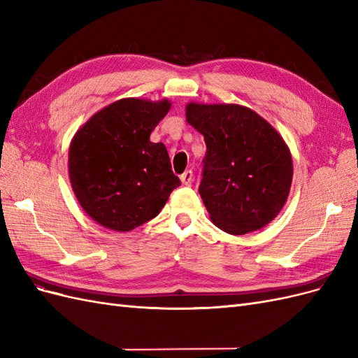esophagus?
Segmentation results:
<instances>
[{"mask_svg":"<svg viewBox=\"0 0 358 358\" xmlns=\"http://www.w3.org/2000/svg\"><path fill=\"white\" fill-rule=\"evenodd\" d=\"M180 180H182L183 185L189 187L191 183L194 182V173L191 170H187L185 173H183V175H180Z\"/></svg>","mask_w":358,"mask_h":358,"instance_id":"obj_1","label":"esophagus"}]
</instances>
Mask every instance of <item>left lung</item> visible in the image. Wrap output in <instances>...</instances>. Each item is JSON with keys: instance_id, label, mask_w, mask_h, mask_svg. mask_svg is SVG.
<instances>
[{"instance_id": "1", "label": "left lung", "mask_w": 358, "mask_h": 358, "mask_svg": "<svg viewBox=\"0 0 358 358\" xmlns=\"http://www.w3.org/2000/svg\"><path fill=\"white\" fill-rule=\"evenodd\" d=\"M204 136L199 187L210 221L229 234L263 229L282 210L292 182L291 152L264 117L241 104H187Z\"/></svg>"}]
</instances>
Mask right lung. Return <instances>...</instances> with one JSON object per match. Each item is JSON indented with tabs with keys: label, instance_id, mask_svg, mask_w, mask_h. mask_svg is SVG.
Here are the masks:
<instances>
[{
	"label": "right lung",
	"instance_id": "obj_1",
	"mask_svg": "<svg viewBox=\"0 0 358 358\" xmlns=\"http://www.w3.org/2000/svg\"><path fill=\"white\" fill-rule=\"evenodd\" d=\"M170 107L167 99L117 100L92 115L71 138L73 192L106 229L125 233L155 218L180 185L167 148L149 140Z\"/></svg>",
	"mask_w": 358,
	"mask_h": 358
}]
</instances>
